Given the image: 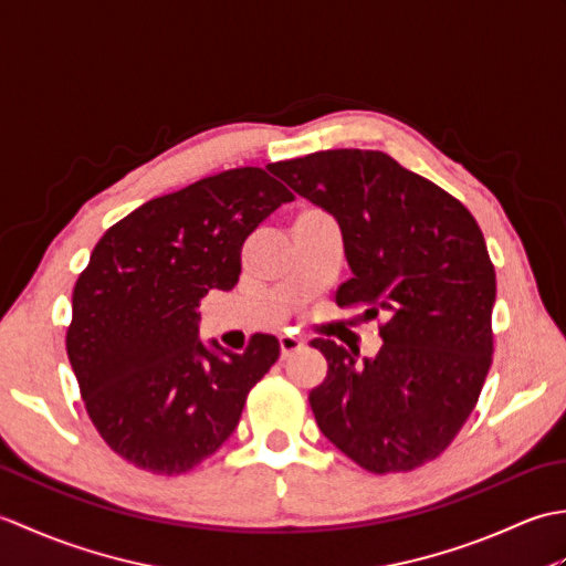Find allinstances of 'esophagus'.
Returning a JSON list of instances; mask_svg holds the SVG:
<instances>
[{"label":"esophagus","mask_w":566,"mask_h":566,"mask_svg":"<svg viewBox=\"0 0 566 566\" xmlns=\"http://www.w3.org/2000/svg\"><path fill=\"white\" fill-rule=\"evenodd\" d=\"M302 347H304V338H298V335H292V333L280 335V350H282V357H290V355L302 350Z\"/></svg>","instance_id":"esophagus-1"}]
</instances>
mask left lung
<instances>
[{
  "label": "left lung",
  "instance_id": "left-lung-1",
  "mask_svg": "<svg viewBox=\"0 0 566 566\" xmlns=\"http://www.w3.org/2000/svg\"><path fill=\"white\" fill-rule=\"evenodd\" d=\"M270 170L340 223L353 272L335 302L365 306L384 340L371 359L311 340L328 363L308 394L321 432L371 474L423 467L467 423L494 359L496 272L482 228L381 150H321Z\"/></svg>",
  "mask_w": 566,
  "mask_h": 566
}]
</instances>
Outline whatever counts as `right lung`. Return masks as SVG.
Returning a JSON list of instances; mask_svg holds the SVG:
<instances>
[{"label":"right lung","mask_w":566,"mask_h":566,"mask_svg":"<svg viewBox=\"0 0 566 566\" xmlns=\"http://www.w3.org/2000/svg\"><path fill=\"white\" fill-rule=\"evenodd\" d=\"M292 199L262 167H235L146 201L94 245L65 347L94 428L126 462L185 474L231 438L280 340L255 333L245 353L216 355L197 343L199 304L233 290L245 238Z\"/></svg>","instance_id":"right-lung-1"}]
</instances>
